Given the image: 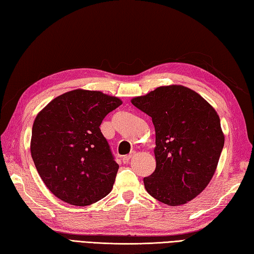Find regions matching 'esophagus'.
<instances>
[{"label":"esophagus","mask_w":254,"mask_h":254,"mask_svg":"<svg viewBox=\"0 0 254 254\" xmlns=\"http://www.w3.org/2000/svg\"><path fill=\"white\" fill-rule=\"evenodd\" d=\"M132 156H133V154H130V155H127V156H123L122 157V161L124 164H128V161L131 160V158H132Z\"/></svg>","instance_id":"1"}]
</instances>
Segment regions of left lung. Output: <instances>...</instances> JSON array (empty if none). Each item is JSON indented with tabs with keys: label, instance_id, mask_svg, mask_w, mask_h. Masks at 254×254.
Here are the masks:
<instances>
[{
	"label": "left lung",
	"instance_id": "obj_1",
	"mask_svg": "<svg viewBox=\"0 0 254 254\" xmlns=\"http://www.w3.org/2000/svg\"><path fill=\"white\" fill-rule=\"evenodd\" d=\"M153 120L156 169L144 178L146 191L170 206L197 196L216 170L225 136L214 108L181 85L161 86L131 100Z\"/></svg>",
	"mask_w": 254,
	"mask_h": 254
}]
</instances>
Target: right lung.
<instances>
[{
	"label": "right lung",
	"instance_id": "right-lung-1",
	"mask_svg": "<svg viewBox=\"0 0 254 254\" xmlns=\"http://www.w3.org/2000/svg\"><path fill=\"white\" fill-rule=\"evenodd\" d=\"M120 105L101 91L75 89L37 115L31 157L47 188L63 202L86 206L112 190L119 165L99 127Z\"/></svg>",
	"mask_w": 254,
	"mask_h": 254
}]
</instances>
